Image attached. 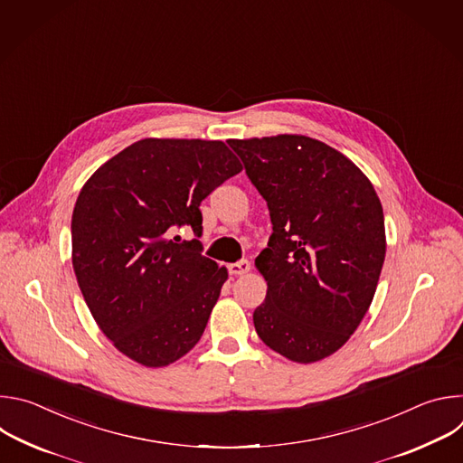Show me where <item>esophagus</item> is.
Instances as JSON below:
<instances>
[{"mask_svg":"<svg viewBox=\"0 0 463 463\" xmlns=\"http://www.w3.org/2000/svg\"><path fill=\"white\" fill-rule=\"evenodd\" d=\"M250 271V263L249 260H240L236 263H229V273L234 275V277H241V275H247Z\"/></svg>","mask_w":463,"mask_h":463,"instance_id":"1","label":"esophagus"}]
</instances>
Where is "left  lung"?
<instances>
[{"label": "left lung", "instance_id": "left-lung-1", "mask_svg": "<svg viewBox=\"0 0 463 463\" xmlns=\"http://www.w3.org/2000/svg\"><path fill=\"white\" fill-rule=\"evenodd\" d=\"M229 145L273 223L254 260L268 282L256 334L293 363L322 361L348 343L375 295L386 252L375 188L346 156L306 136Z\"/></svg>", "mask_w": 463, "mask_h": 463}]
</instances>
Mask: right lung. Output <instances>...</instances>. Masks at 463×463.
<instances>
[{
  "instance_id": "1",
  "label": "right lung",
  "mask_w": 463,
  "mask_h": 463,
  "mask_svg": "<svg viewBox=\"0 0 463 463\" xmlns=\"http://www.w3.org/2000/svg\"><path fill=\"white\" fill-rule=\"evenodd\" d=\"M241 163L223 141L141 139L84 183L71 220L73 269L113 346L163 368L202 339L227 268L202 254L200 203ZM190 224L195 239H170Z\"/></svg>"
}]
</instances>
